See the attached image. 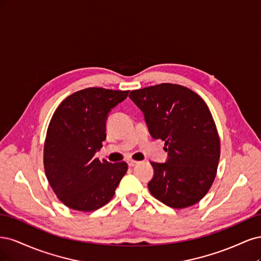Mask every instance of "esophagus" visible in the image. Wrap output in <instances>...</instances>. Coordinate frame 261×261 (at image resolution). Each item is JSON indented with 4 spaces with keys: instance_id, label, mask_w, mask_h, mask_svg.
<instances>
[{
    "instance_id": "obj_1",
    "label": "esophagus",
    "mask_w": 261,
    "mask_h": 261,
    "mask_svg": "<svg viewBox=\"0 0 261 261\" xmlns=\"http://www.w3.org/2000/svg\"><path fill=\"white\" fill-rule=\"evenodd\" d=\"M127 164H128V167H135V165L137 164V161H134V160H128L127 161Z\"/></svg>"
}]
</instances>
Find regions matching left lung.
Returning a JSON list of instances; mask_svg holds the SVG:
<instances>
[{
    "mask_svg": "<svg viewBox=\"0 0 261 261\" xmlns=\"http://www.w3.org/2000/svg\"><path fill=\"white\" fill-rule=\"evenodd\" d=\"M129 98L143 111L151 137L167 146L168 160L151 162L149 192L171 208L193 206L208 193L220 159V138L206 102L175 84L133 90Z\"/></svg>",
    "mask_w": 261,
    "mask_h": 261,
    "instance_id": "1",
    "label": "left lung"
}]
</instances>
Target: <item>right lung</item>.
<instances>
[{
  "instance_id": "right-lung-1",
  "label": "right lung",
  "mask_w": 261,
  "mask_h": 261,
  "mask_svg": "<svg viewBox=\"0 0 261 261\" xmlns=\"http://www.w3.org/2000/svg\"><path fill=\"white\" fill-rule=\"evenodd\" d=\"M128 92L92 87L70 94L55 110L43 164L53 192L68 208L88 212L103 207L127 172L126 162H100L94 154L107 138L110 111Z\"/></svg>"
}]
</instances>
